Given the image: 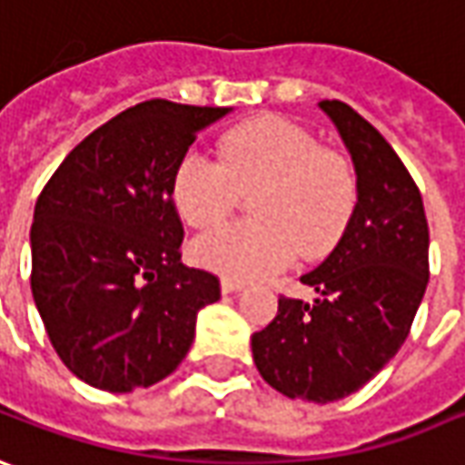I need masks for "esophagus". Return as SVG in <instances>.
I'll return each instance as SVG.
<instances>
[{"label": "esophagus", "mask_w": 465, "mask_h": 465, "mask_svg": "<svg viewBox=\"0 0 465 465\" xmlns=\"http://www.w3.org/2000/svg\"><path fill=\"white\" fill-rule=\"evenodd\" d=\"M245 289V283L235 282V279H223V292L225 294H240Z\"/></svg>", "instance_id": "1"}]
</instances>
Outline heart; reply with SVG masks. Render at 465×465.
I'll return each instance as SVG.
<instances>
[{"label":"heart","instance_id":"heart-1","mask_svg":"<svg viewBox=\"0 0 465 465\" xmlns=\"http://www.w3.org/2000/svg\"><path fill=\"white\" fill-rule=\"evenodd\" d=\"M253 189V220L220 227L192 248L202 266L242 282L283 269L297 253H327L361 199L353 161L276 114L227 130L220 161L194 148L182 153L171 173L173 204L199 230L225 223L240 192Z\"/></svg>","mask_w":465,"mask_h":465}]
</instances>
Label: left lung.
<instances>
[{"label": "left lung", "mask_w": 465, "mask_h": 465, "mask_svg": "<svg viewBox=\"0 0 465 465\" xmlns=\"http://www.w3.org/2000/svg\"><path fill=\"white\" fill-rule=\"evenodd\" d=\"M320 107L353 158L358 210L332 253L302 276L317 299L279 297L251 345L266 384L327 404L371 381L407 341L428 286L430 232L420 189L384 135L345 102Z\"/></svg>", "instance_id": "left-lung-1"}]
</instances>
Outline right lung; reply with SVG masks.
<instances>
[{
    "label": "right lung",
    "mask_w": 465,
    "mask_h": 465,
    "mask_svg": "<svg viewBox=\"0 0 465 465\" xmlns=\"http://www.w3.org/2000/svg\"><path fill=\"white\" fill-rule=\"evenodd\" d=\"M227 107L140 102L81 140L37 196L33 299L65 369L102 391L145 389L182 363L220 279L182 263L171 173Z\"/></svg>",
    "instance_id": "1"
}]
</instances>
